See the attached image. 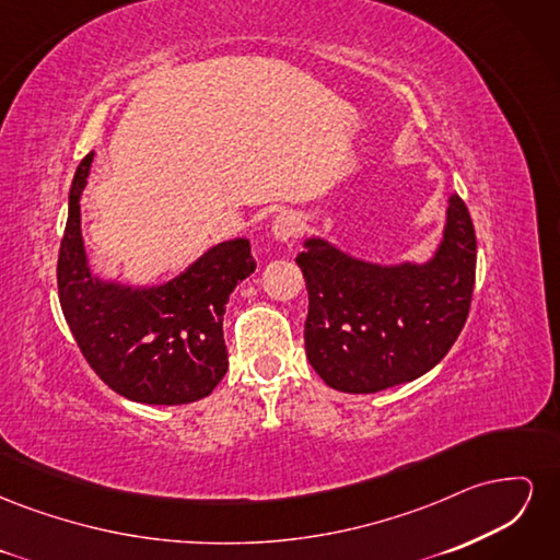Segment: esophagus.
<instances>
[{"label":"esophagus","instance_id":"1","mask_svg":"<svg viewBox=\"0 0 560 560\" xmlns=\"http://www.w3.org/2000/svg\"><path fill=\"white\" fill-rule=\"evenodd\" d=\"M301 231V217L294 212H280L273 219V226H270V233L278 243H292Z\"/></svg>","mask_w":560,"mask_h":560}]
</instances>
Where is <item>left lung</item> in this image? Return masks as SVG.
<instances>
[{
  "mask_svg": "<svg viewBox=\"0 0 560 560\" xmlns=\"http://www.w3.org/2000/svg\"><path fill=\"white\" fill-rule=\"evenodd\" d=\"M303 338L317 376L352 395L416 381L444 360L469 315L477 235L463 198H448L444 238L425 264L381 266L308 238Z\"/></svg>",
  "mask_w": 560,
  "mask_h": 560,
  "instance_id": "8db88e82",
  "label": "left lung"
}]
</instances>
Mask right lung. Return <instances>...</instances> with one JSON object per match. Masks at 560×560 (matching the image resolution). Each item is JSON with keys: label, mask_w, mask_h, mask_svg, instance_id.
Masks as SVG:
<instances>
[{"label": "right lung", "mask_w": 560, "mask_h": 560, "mask_svg": "<svg viewBox=\"0 0 560 560\" xmlns=\"http://www.w3.org/2000/svg\"><path fill=\"white\" fill-rule=\"evenodd\" d=\"M91 163L93 154L77 167L58 254L60 308L74 341L95 374L130 401L175 406L208 397L229 369V296L257 268L249 241L219 243L156 287L100 280L81 238L79 200Z\"/></svg>", "instance_id": "1"}]
</instances>
